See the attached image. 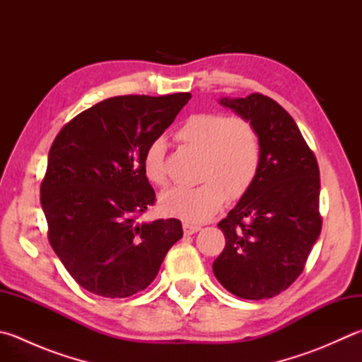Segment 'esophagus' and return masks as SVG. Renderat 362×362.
Instances as JSON below:
<instances>
[{
	"label": "esophagus",
	"mask_w": 362,
	"mask_h": 362,
	"mask_svg": "<svg viewBox=\"0 0 362 362\" xmlns=\"http://www.w3.org/2000/svg\"><path fill=\"white\" fill-rule=\"evenodd\" d=\"M200 225H192V223H184L182 225V230H184V233L186 235H194V233H197V231H200Z\"/></svg>",
	"instance_id": "obj_1"
}]
</instances>
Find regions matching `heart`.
Here are the masks:
<instances>
[{
    "label": "heart",
    "mask_w": 362,
    "mask_h": 362,
    "mask_svg": "<svg viewBox=\"0 0 362 362\" xmlns=\"http://www.w3.org/2000/svg\"><path fill=\"white\" fill-rule=\"evenodd\" d=\"M175 139L200 153L199 178L194 187H173L160 195L163 213L189 223H200L213 217L225 195L238 200L255 182L262 167L263 145L255 124L241 117L223 113H194L184 119ZM143 175L154 186L168 182L165 143L160 139L146 146L141 159Z\"/></svg>",
    "instance_id": "1"
}]
</instances>
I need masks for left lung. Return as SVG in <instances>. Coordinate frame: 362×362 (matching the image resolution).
Segmentation results:
<instances>
[{
	"label": "left lung",
	"mask_w": 362,
	"mask_h": 362,
	"mask_svg": "<svg viewBox=\"0 0 362 362\" xmlns=\"http://www.w3.org/2000/svg\"><path fill=\"white\" fill-rule=\"evenodd\" d=\"M221 104L254 122L263 156L255 182L217 223L225 247L213 271L230 293L257 301L277 296L304 271L322 231L320 170L295 119L274 99L252 93Z\"/></svg>",
	"instance_id": "1"
}]
</instances>
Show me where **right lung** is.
<instances>
[{"label":"right lung","mask_w":362,"mask_h":362,"mask_svg":"<svg viewBox=\"0 0 362 362\" xmlns=\"http://www.w3.org/2000/svg\"><path fill=\"white\" fill-rule=\"evenodd\" d=\"M192 98L117 96L78 113L53 140L40 203L49 243L80 287L127 298L158 276L182 238L178 219L135 223L156 203L141 159Z\"/></svg>","instance_id":"1"}]
</instances>
